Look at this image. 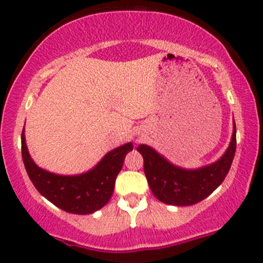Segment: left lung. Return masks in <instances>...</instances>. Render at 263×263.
Listing matches in <instances>:
<instances>
[{
	"instance_id": "8db88e82",
	"label": "left lung",
	"mask_w": 263,
	"mask_h": 263,
	"mask_svg": "<svg viewBox=\"0 0 263 263\" xmlns=\"http://www.w3.org/2000/svg\"><path fill=\"white\" fill-rule=\"evenodd\" d=\"M137 151L143 157L144 174L155 197L162 203L188 206L204 200L224 182L236 151V126L234 122L230 146L224 156L199 170L176 167L146 144H140Z\"/></svg>"
}]
</instances>
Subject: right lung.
<instances>
[{"mask_svg":"<svg viewBox=\"0 0 263 263\" xmlns=\"http://www.w3.org/2000/svg\"><path fill=\"white\" fill-rule=\"evenodd\" d=\"M22 158L35 189L50 203L66 213L86 215L101 209L114 193L115 180L122 170L125 157L134 149L132 143L108 152L91 171L79 176H58L39 168L29 156L22 131Z\"/></svg>","mask_w":263,"mask_h":263,"instance_id":"obj_1","label":"right lung"}]
</instances>
